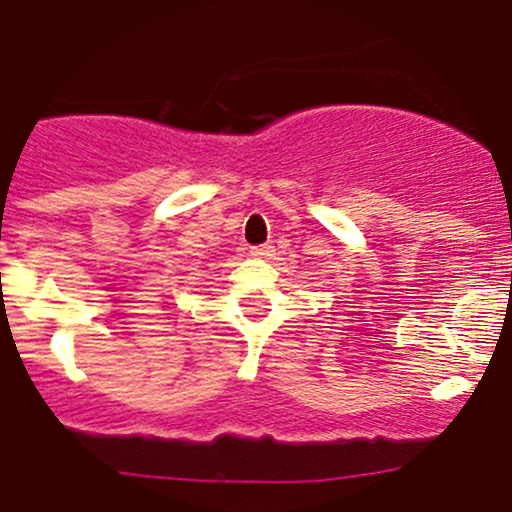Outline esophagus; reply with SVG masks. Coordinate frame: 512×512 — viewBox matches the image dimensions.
I'll use <instances>...</instances> for the list:
<instances>
[{"instance_id": "esophagus-1", "label": "esophagus", "mask_w": 512, "mask_h": 512, "mask_svg": "<svg viewBox=\"0 0 512 512\" xmlns=\"http://www.w3.org/2000/svg\"><path fill=\"white\" fill-rule=\"evenodd\" d=\"M272 252H275V250H272V245H260V247H252L250 255H252V257H257V260H260V257H270Z\"/></svg>"}]
</instances>
